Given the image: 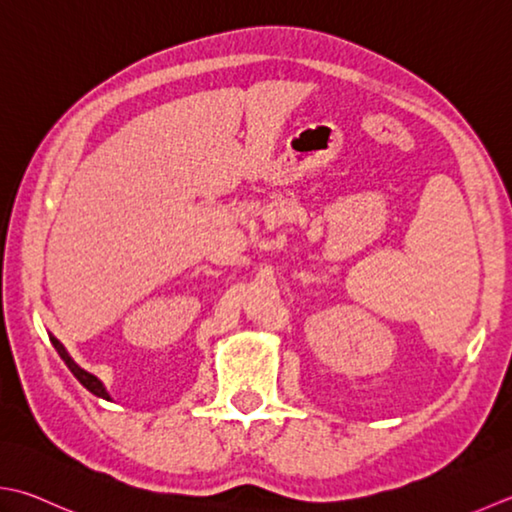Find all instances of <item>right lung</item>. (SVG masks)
<instances>
[{"mask_svg": "<svg viewBox=\"0 0 512 512\" xmlns=\"http://www.w3.org/2000/svg\"><path fill=\"white\" fill-rule=\"evenodd\" d=\"M53 346L57 348V353L62 355V359H64V362H66V366L70 368V373H73V375L79 379V382H82V384H84V386L90 390V393L97 395V397H104V399H108V393H106V388L102 386V382H99V379H97L95 375H90V373H86V370L79 368V366L73 362V359L68 357L66 348H64L62 344H59L55 337H53Z\"/></svg>", "mask_w": 512, "mask_h": 512, "instance_id": "1", "label": "right lung"}]
</instances>
